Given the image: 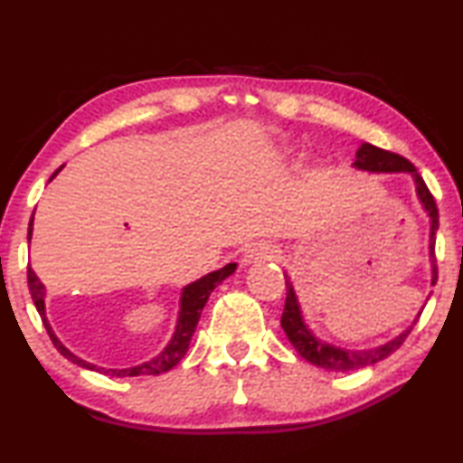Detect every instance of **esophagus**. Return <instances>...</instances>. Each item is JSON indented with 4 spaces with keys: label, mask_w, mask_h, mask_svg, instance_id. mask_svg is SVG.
Listing matches in <instances>:
<instances>
[{
    "label": "esophagus",
    "mask_w": 463,
    "mask_h": 463,
    "mask_svg": "<svg viewBox=\"0 0 463 463\" xmlns=\"http://www.w3.org/2000/svg\"><path fill=\"white\" fill-rule=\"evenodd\" d=\"M279 256V247L272 241H258V243L250 245L243 253L245 264L264 262V260H275Z\"/></svg>",
    "instance_id": "34e87169"
}]
</instances>
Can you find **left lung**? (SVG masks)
I'll return each instance as SVG.
<instances>
[{"mask_svg":"<svg viewBox=\"0 0 463 463\" xmlns=\"http://www.w3.org/2000/svg\"><path fill=\"white\" fill-rule=\"evenodd\" d=\"M353 167L363 169V172H373V174H392V172H402L409 174L415 182V193H418V199L424 212L430 218V264H432V285H436V258H434V241H436V231H439V210H436V201L432 194H430L426 182L421 175L418 174L413 164H409L405 157L401 155L383 151V148H377L373 145H361L359 151H356V159ZM285 285H288V298H285V308H283V317H281V327L285 331V335L289 337L291 346L298 350V354L302 356L317 367H323L327 371H340V373H346V371H356L363 367H369L377 361L386 359L394 353V350L401 348V344L405 342V337L409 335V331L413 329L407 327L405 331H401L399 335L392 337V340L382 344V346L375 348H364V350H348V348H340L334 346V344L323 342L321 337H317L312 334V329L304 323L302 317V308H299L298 296L294 291V285L285 275ZM420 317V315H418Z\"/></svg>","mask_w":463,"mask_h":463,"instance_id":"1","label":"left lung"}]
</instances>
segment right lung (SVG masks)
<instances>
[{"label":"right lung","mask_w":463,"mask_h":463,"mask_svg":"<svg viewBox=\"0 0 463 463\" xmlns=\"http://www.w3.org/2000/svg\"><path fill=\"white\" fill-rule=\"evenodd\" d=\"M62 167L64 165L58 167L56 172L52 174L50 180H54V175L61 172ZM31 234H33V218H31V222H29V243H31ZM234 270H237V264L231 262V264H226L224 269L213 270V272H210V275L201 277L199 281L188 283L186 288L182 289L180 312H178V321H175V331H174L172 340H169L167 346L161 350L157 356H153L151 361L140 363V364H136V367H128V369H104V367H99V364H94V363L83 361L77 354L71 353V350L64 346L61 340H58L56 334L50 327L48 317H45V288H43V283L39 281L37 275L33 272V269H31V266H29V270H27V279H29L31 298H33L35 308L39 312V317H42L43 327H45V331H48L50 340L54 342L56 350L64 356V359H69L71 363L80 364V367H83V369L99 371V373H104V375L134 377V375H159V373H165V371L175 367V364L182 361V356H184L186 350H188V344H191V337L194 334V329H197L201 310H203V306L207 304V298H210L212 291L216 289L218 285L224 281V279H229Z\"/></svg>","instance_id":"add662e5"}]
</instances>
